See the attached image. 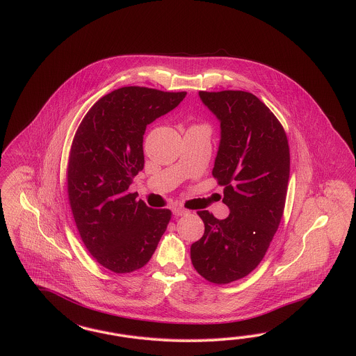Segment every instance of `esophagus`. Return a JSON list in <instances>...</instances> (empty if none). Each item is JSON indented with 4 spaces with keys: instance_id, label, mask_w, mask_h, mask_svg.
Listing matches in <instances>:
<instances>
[{
    "instance_id": "34e87169",
    "label": "esophagus",
    "mask_w": 356,
    "mask_h": 356,
    "mask_svg": "<svg viewBox=\"0 0 356 356\" xmlns=\"http://www.w3.org/2000/svg\"><path fill=\"white\" fill-rule=\"evenodd\" d=\"M172 213H174L175 216H184V215L188 213V211L184 209L182 207H174V208H172Z\"/></svg>"
}]
</instances>
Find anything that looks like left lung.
Segmentation results:
<instances>
[{"instance_id":"8db88e82","label":"left lung","mask_w":356,"mask_h":356,"mask_svg":"<svg viewBox=\"0 0 356 356\" xmlns=\"http://www.w3.org/2000/svg\"><path fill=\"white\" fill-rule=\"evenodd\" d=\"M199 95L220 120L212 175L224 186L222 203L230 213L218 220L199 211L204 234L191 245L190 254L199 275L229 284L257 268L279 228L287 197L289 145L282 123L252 92Z\"/></svg>"}]
</instances>
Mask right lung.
<instances>
[{
	"mask_svg": "<svg viewBox=\"0 0 356 356\" xmlns=\"http://www.w3.org/2000/svg\"><path fill=\"white\" fill-rule=\"evenodd\" d=\"M186 94L116 89L92 104L72 141L67 187L73 218L92 258L115 274L148 264L172 218L170 209H153L128 188L144 168L145 128Z\"/></svg>",
	"mask_w": 356,
	"mask_h": 356,
	"instance_id": "1",
	"label": "right lung"
}]
</instances>
